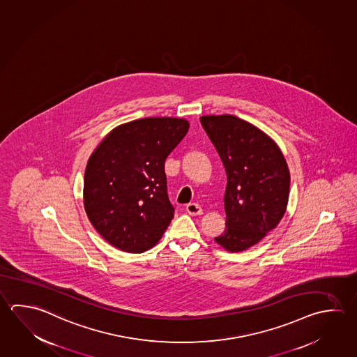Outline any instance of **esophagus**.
Masks as SVG:
<instances>
[{
  "label": "esophagus",
  "instance_id": "34e87169",
  "mask_svg": "<svg viewBox=\"0 0 357 357\" xmlns=\"http://www.w3.org/2000/svg\"><path fill=\"white\" fill-rule=\"evenodd\" d=\"M186 210H188V213L190 215H202V208L199 204H188V206H186Z\"/></svg>",
  "mask_w": 357,
  "mask_h": 357
}]
</instances>
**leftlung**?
I'll list each match as a JSON object with an SVG mask.
<instances>
[{"label": "left lung", "instance_id": "1", "mask_svg": "<svg viewBox=\"0 0 357 357\" xmlns=\"http://www.w3.org/2000/svg\"><path fill=\"white\" fill-rule=\"evenodd\" d=\"M200 122L227 172V229L215 241L231 253L253 247L284 216L291 176L271 137L244 119L222 114Z\"/></svg>", "mask_w": 357, "mask_h": 357}]
</instances>
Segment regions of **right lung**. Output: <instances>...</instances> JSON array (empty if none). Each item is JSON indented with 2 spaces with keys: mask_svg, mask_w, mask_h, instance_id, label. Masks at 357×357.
<instances>
[{
  "mask_svg": "<svg viewBox=\"0 0 357 357\" xmlns=\"http://www.w3.org/2000/svg\"><path fill=\"white\" fill-rule=\"evenodd\" d=\"M183 118H142L110 130L84 174V208L98 233L127 253L155 247L174 218L165 161L188 133Z\"/></svg>",
  "mask_w": 357,
  "mask_h": 357,
  "instance_id": "1",
  "label": "right lung"
}]
</instances>
